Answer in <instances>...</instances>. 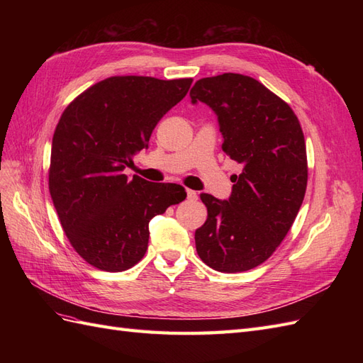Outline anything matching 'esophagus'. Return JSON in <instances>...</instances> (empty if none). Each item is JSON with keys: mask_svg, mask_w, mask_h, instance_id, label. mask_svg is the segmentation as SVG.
Returning a JSON list of instances; mask_svg holds the SVG:
<instances>
[{"mask_svg": "<svg viewBox=\"0 0 363 363\" xmlns=\"http://www.w3.org/2000/svg\"><path fill=\"white\" fill-rule=\"evenodd\" d=\"M186 194H188V200H189V201H195L196 199H199V194H196L195 191L188 189V191H186Z\"/></svg>", "mask_w": 363, "mask_h": 363, "instance_id": "obj_1", "label": "esophagus"}]
</instances>
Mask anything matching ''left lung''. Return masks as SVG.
I'll return each mask as SVG.
<instances>
[{
	"label": "left lung",
	"instance_id": "obj_1",
	"mask_svg": "<svg viewBox=\"0 0 363 363\" xmlns=\"http://www.w3.org/2000/svg\"><path fill=\"white\" fill-rule=\"evenodd\" d=\"M191 101L218 118L223 150L242 164L232 195L200 199L206 223L195 230L200 259L219 272L259 267L280 245L304 200L307 157L303 130L281 98L248 75L227 72L194 84Z\"/></svg>",
	"mask_w": 363,
	"mask_h": 363
}]
</instances>
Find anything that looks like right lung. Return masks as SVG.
<instances>
[{
  "label": "right lung",
  "instance_id": "right-lung-1",
  "mask_svg": "<svg viewBox=\"0 0 363 363\" xmlns=\"http://www.w3.org/2000/svg\"><path fill=\"white\" fill-rule=\"evenodd\" d=\"M192 79L111 77L65 108L52 136L50 194L71 245L92 267L119 272L144 257L148 224L186 199L175 183H152L124 169L148 148L162 116Z\"/></svg>",
  "mask_w": 363,
  "mask_h": 363
}]
</instances>
